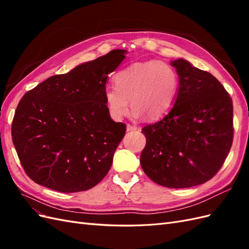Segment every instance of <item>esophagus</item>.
I'll return each instance as SVG.
<instances>
[{"label": "esophagus", "mask_w": 249, "mask_h": 249, "mask_svg": "<svg viewBox=\"0 0 249 249\" xmlns=\"http://www.w3.org/2000/svg\"><path fill=\"white\" fill-rule=\"evenodd\" d=\"M126 130H127V131H135V130H137V126H135V125L130 124H126Z\"/></svg>", "instance_id": "1"}]
</instances>
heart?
Instances as JSON below:
<instances>
[{
    "label": "heart",
    "instance_id": "heart-1",
    "mask_svg": "<svg viewBox=\"0 0 249 249\" xmlns=\"http://www.w3.org/2000/svg\"><path fill=\"white\" fill-rule=\"evenodd\" d=\"M114 83L104 89L108 113L114 120L126 114L129 101L134 116L159 118L173 107L179 88L175 67L163 61L133 63L115 74Z\"/></svg>",
    "mask_w": 249,
    "mask_h": 249
}]
</instances>
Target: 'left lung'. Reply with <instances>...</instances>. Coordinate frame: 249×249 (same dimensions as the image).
Segmentation results:
<instances>
[{
  "label": "left lung",
  "instance_id": "8db88e82",
  "mask_svg": "<svg viewBox=\"0 0 249 249\" xmlns=\"http://www.w3.org/2000/svg\"><path fill=\"white\" fill-rule=\"evenodd\" d=\"M179 88L169 112L145 125L140 163L155 183L189 188L208 182L219 171L233 137L232 101L210 72L184 59L171 62Z\"/></svg>",
  "mask_w": 249,
  "mask_h": 249
}]
</instances>
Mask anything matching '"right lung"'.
Segmentation results:
<instances>
[{"instance_id": "obj_1", "label": "right lung", "mask_w": 249, "mask_h": 249, "mask_svg": "<svg viewBox=\"0 0 249 249\" xmlns=\"http://www.w3.org/2000/svg\"><path fill=\"white\" fill-rule=\"evenodd\" d=\"M125 50L56 74L21 97L11 135L35 183L64 193L91 189L106 177L126 126L109 115L104 89Z\"/></svg>"}]
</instances>
